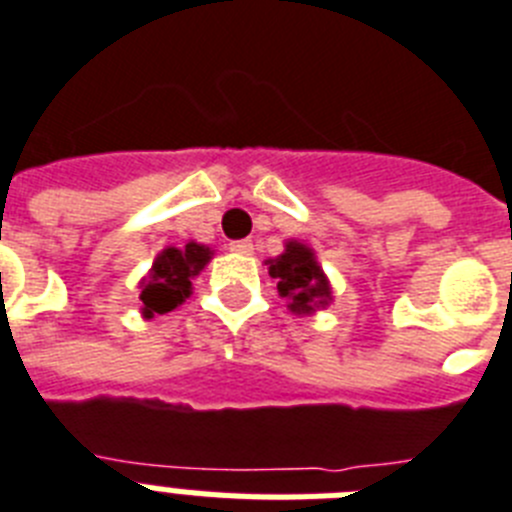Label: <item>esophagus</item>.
<instances>
[{
	"instance_id": "esophagus-1",
	"label": "esophagus",
	"mask_w": 512,
	"mask_h": 512,
	"mask_svg": "<svg viewBox=\"0 0 512 512\" xmlns=\"http://www.w3.org/2000/svg\"><path fill=\"white\" fill-rule=\"evenodd\" d=\"M229 250L237 252V255H252L255 245H252L250 239H237V242H229Z\"/></svg>"
}]
</instances>
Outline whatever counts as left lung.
<instances>
[{"instance_id": "obj_1", "label": "left lung", "mask_w": 512, "mask_h": 512, "mask_svg": "<svg viewBox=\"0 0 512 512\" xmlns=\"http://www.w3.org/2000/svg\"><path fill=\"white\" fill-rule=\"evenodd\" d=\"M267 265H270L267 267L270 278L278 283L280 298L288 301L293 313H313L334 301L329 278L316 262V255L298 239H288L283 255L267 260Z\"/></svg>"}]
</instances>
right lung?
I'll list each match as a JSON object with an SVG mask.
<instances>
[{"mask_svg": "<svg viewBox=\"0 0 512 512\" xmlns=\"http://www.w3.org/2000/svg\"><path fill=\"white\" fill-rule=\"evenodd\" d=\"M211 247L188 242L183 247H165L155 257L147 278L140 283L142 316L153 319L155 313H168L191 296V280L211 260Z\"/></svg>", "mask_w": 512, "mask_h": 512, "instance_id": "add662e5", "label": "right lung"}]
</instances>
